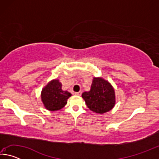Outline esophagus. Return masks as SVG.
Masks as SVG:
<instances>
[{"instance_id":"34e87169","label":"esophagus","mask_w":159,"mask_h":159,"mask_svg":"<svg viewBox=\"0 0 159 159\" xmlns=\"http://www.w3.org/2000/svg\"><path fill=\"white\" fill-rule=\"evenodd\" d=\"M81 94H82L81 91H80V92H78V93H75V95H81Z\"/></svg>"}]
</instances>
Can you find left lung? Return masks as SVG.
<instances>
[{"instance_id": "1", "label": "left lung", "mask_w": 159, "mask_h": 159, "mask_svg": "<svg viewBox=\"0 0 159 159\" xmlns=\"http://www.w3.org/2000/svg\"><path fill=\"white\" fill-rule=\"evenodd\" d=\"M82 98L91 111L104 114L111 110L115 104V92L111 85L102 78H94L90 90L84 92Z\"/></svg>"}]
</instances>
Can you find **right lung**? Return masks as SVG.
I'll list each match as a JSON object with an SVG mask.
<instances>
[{"mask_svg": "<svg viewBox=\"0 0 159 159\" xmlns=\"http://www.w3.org/2000/svg\"><path fill=\"white\" fill-rule=\"evenodd\" d=\"M71 96L68 91L61 89L58 80L50 81L42 90L41 99L45 108L49 111H57L66 105L67 99Z\"/></svg>", "mask_w": 159, "mask_h": 159, "instance_id": "right-lung-1", "label": "right lung"}]
</instances>
